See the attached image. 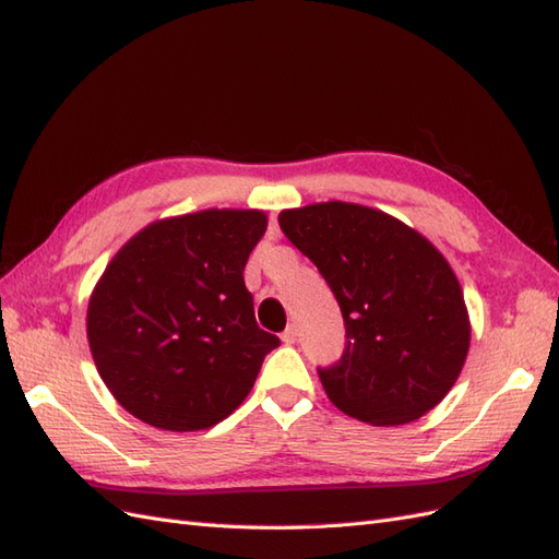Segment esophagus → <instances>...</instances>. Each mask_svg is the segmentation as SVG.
I'll return each instance as SVG.
<instances>
[{
  "instance_id": "esophagus-1",
  "label": "esophagus",
  "mask_w": 559,
  "mask_h": 559,
  "mask_svg": "<svg viewBox=\"0 0 559 559\" xmlns=\"http://www.w3.org/2000/svg\"><path fill=\"white\" fill-rule=\"evenodd\" d=\"M296 336H298V326H296V324H289L287 330L282 332V342H284V344H294Z\"/></svg>"
}]
</instances>
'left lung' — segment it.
<instances>
[{
	"mask_svg": "<svg viewBox=\"0 0 559 559\" xmlns=\"http://www.w3.org/2000/svg\"><path fill=\"white\" fill-rule=\"evenodd\" d=\"M280 227L342 308L346 350L318 370L330 401L374 427L405 425L437 407L457 382L472 336L443 253L399 217L360 203L282 211Z\"/></svg>",
	"mask_w": 559,
	"mask_h": 559,
	"instance_id": "1",
	"label": "left lung"
}]
</instances>
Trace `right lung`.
<instances>
[{
  "label": "right lung",
  "instance_id": "add662e5",
  "mask_svg": "<svg viewBox=\"0 0 559 559\" xmlns=\"http://www.w3.org/2000/svg\"><path fill=\"white\" fill-rule=\"evenodd\" d=\"M267 229L263 211L209 209L140 229L106 265L87 306L94 365L146 425L209 429L249 396L280 338L243 284Z\"/></svg>",
  "mask_w": 559,
  "mask_h": 559
}]
</instances>
